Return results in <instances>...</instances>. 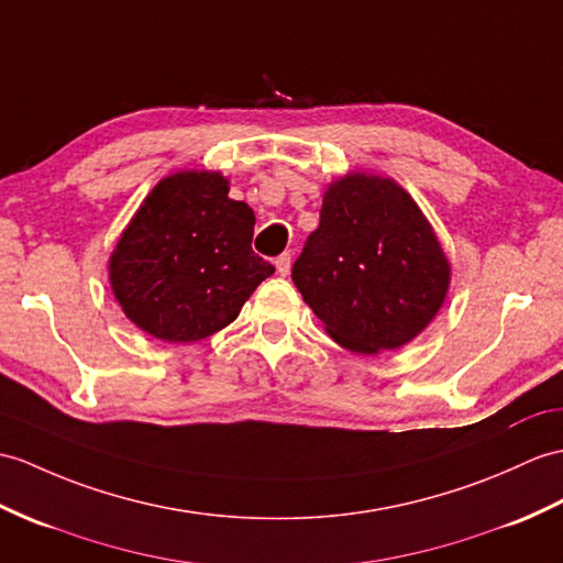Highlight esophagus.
<instances>
[{"mask_svg":"<svg viewBox=\"0 0 563 563\" xmlns=\"http://www.w3.org/2000/svg\"><path fill=\"white\" fill-rule=\"evenodd\" d=\"M290 264H292L290 254H280V256L276 258V271H278V276H287V273H290Z\"/></svg>","mask_w":563,"mask_h":563,"instance_id":"1","label":"esophagus"}]
</instances>
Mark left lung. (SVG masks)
Listing matches in <instances>:
<instances>
[{"mask_svg": "<svg viewBox=\"0 0 563 563\" xmlns=\"http://www.w3.org/2000/svg\"><path fill=\"white\" fill-rule=\"evenodd\" d=\"M292 280L338 345L378 355L408 345L437 317L451 261L396 179L352 169L325 187Z\"/></svg>", "mask_w": 563, "mask_h": 563, "instance_id": "left-lung-1", "label": "left lung"}]
</instances>
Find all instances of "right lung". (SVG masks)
<instances>
[{
    "label": "right lung",
    "mask_w": 563,
    "mask_h": 563,
    "mask_svg": "<svg viewBox=\"0 0 563 563\" xmlns=\"http://www.w3.org/2000/svg\"><path fill=\"white\" fill-rule=\"evenodd\" d=\"M218 169L163 177L136 208L108 261L124 317L165 343L225 329L273 271L252 252L254 211L228 196Z\"/></svg>",
    "instance_id": "1"
}]
</instances>
